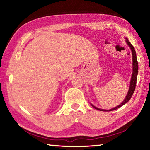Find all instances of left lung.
<instances>
[{
	"instance_id": "1",
	"label": "left lung",
	"mask_w": 150,
	"mask_h": 150,
	"mask_svg": "<svg viewBox=\"0 0 150 150\" xmlns=\"http://www.w3.org/2000/svg\"><path fill=\"white\" fill-rule=\"evenodd\" d=\"M126 39V42L128 44V46L130 47L132 51V66H133V71H132V77H131V81H130V84H129V88L128 91V93H127L126 96L124 98V100L122 102V103H120L119 105H118L117 106L113 108H111L110 110H104V109H100V108H98L93 106L92 104H90L92 106H93L95 109L98 110L99 111H110L113 110H115L118 108H119L123 105L125 104L126 103L130 100V98L132 97V95L134 93L135 86H136V82H137V74H138V62L137 59V55H136V52L134 47L132 46V44L129 42L128 38H125Z\"/></svg>"
}]
</instances>
